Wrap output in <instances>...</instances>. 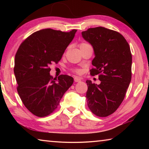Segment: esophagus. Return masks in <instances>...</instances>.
<instances>
[{"label":"esophagus","instance_id":"esophagus-1","mask_svg":"<svg viewBox=\"0 0 149 149\" xmlns=\"http://www.w3.org/2000/svg\"><path fill=\"white\" fill-rule=\"evenodd\" d=\"M81 79L80 78H79V77H74V81L75 82H79V81H81Z\"/></svg>","mask_w":149,"mask_h":149}]
</instances>
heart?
<instances>
[{
    "mask_svg": "<svg viewBox=\"0 0 149 149\" xmlns=\"http://www.w3.org/2000/svg\"><path fill=\"white\" fill-rule=\"evenodd\" d=\"M86 45H89L87 44V43H84V42H83V43H81L79 45V48H81V47H84V46H86ZM75 72H76L77 74H80V73H81V71H80L79 70H75Z\"/></svg>",
    "mask_w": 149,
    "mask_h": 149,
    "instance_id": "obj_1",
    "label": "heart"
}]
</instances>
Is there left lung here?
Returning a JSON list of instances; mask_svg holds the SVG:
<instances>
[{
    "label": "left lung",
    "instance_id": "1",
    "mask_svg": "<svg viewBox=\"0 0 149 149\" xmlns=\"http://www.w3.org/2000/svg\"><path fill=\"white\" fill-rule=\"evenodd\" d=\"M81 35L94 50V68L90 70V74L99 75L100 81L99 85L86 81L87 105L96 116L107 117L120 107L131 82L130 47L120 33L103 27L89 28Z\"/></svg>",
    "mask_w": 149,
    "mask_h": 149
}]
</instances>
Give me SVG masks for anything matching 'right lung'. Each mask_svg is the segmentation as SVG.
<instances>
[{
  "label": "right lung",
  "instance_id": "obj_1",
  "mask_svg": "<svg viewBox=\"0 0 149 149\" xmlns=\"http://www.w3.org/2000/svg\"><path fill=\"white\" fill-rule=\"evenodd\" d=\"M76 31L39 30L27 37L17 50L14 68L17 93L25 107L37 116H47L56 110L74 83L73 77L67 75L53 78L49 66L62 58Z\"/></svg>",
  "mask_w": 149,
  "mask_h": 149
}]
</instances>
